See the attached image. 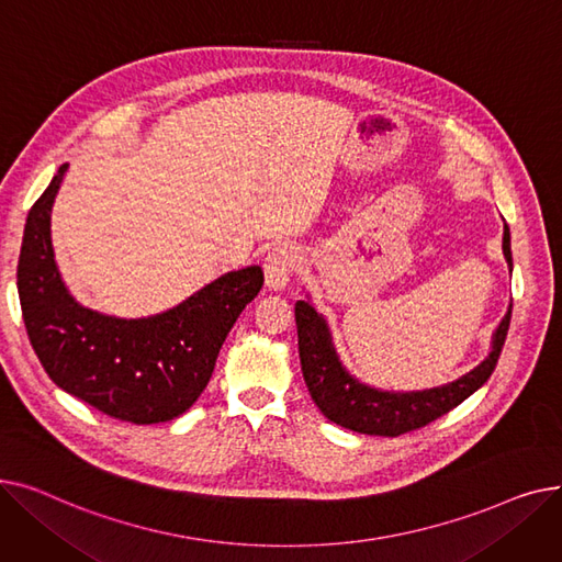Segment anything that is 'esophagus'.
<instances>
[{
    "mask_svg": "<svg viewBox=\"0 0 562 562\" xmlns=\"http://www.w3.org/2000/svg\"><path fill=\"white\" fill-rule=\"evenodd\" d=\"M296 261L299 255L289 246H276L269 250V255L263 257V278L266 286L280 291L289 284L293 271H296Z\"/></svg>",
    "mask_w": 562,
    "mask_h": 562,
    "instance_id": "esophagus-1",
    "label": "esophagus"
}]
</instances>
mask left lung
<instances>
[{
	"label": "left lung",
	"instance_id": "left-lung-1",
	"mask_svg": "<svg viewBox=\"0 0 562 562\" xmlns=\"http://www.w3.org/2000/svg\"><path fill=\"white\" fill-rule=\"evenodd\" d=\"M504 255L513 269L510 252V229L504 227ZM513 310V305H510ZM510 310L498 323L492 337L490 356L462 378L449 382V385L424 390V392H382L360 380L352 378L337 358L328 323L312 303H296V328H299V352L305 385L312 394L316 407L341 428L380 435V437H398L403 432L424 428L437 417L447 415L467 396L483 387L492 375L501 348L506 344L510 328Z\"/></svg>",
	"mask_w": 562,
	"mask_h": 562
}]
</instances>
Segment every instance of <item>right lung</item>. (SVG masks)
Segmentation results:
<instances>
[{
	"label": "right lung",
	"mask_w": 562,
	"mask_h": 562,
	"mask_svg": "<svg viewBox=\"0 0 562 562\" xmlns=\"http://www.w3.org/2000/svg\"><path fill=\"white\" fill-rule=\"evenodd\" d=\"M68 166L29 210L18 261V293L29 341L64 392L132 424L170 422L212 378L218 350L263 284L259 266L214 280L177 307L147 318H115L79 305L56 269L49 214Z\"/></svg>",
	"instance_id": "1"
}]
</instances>
